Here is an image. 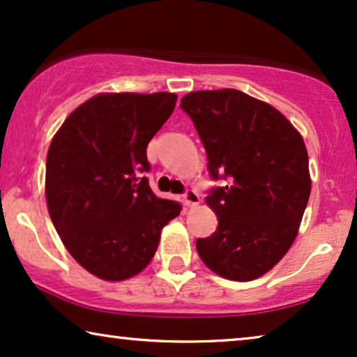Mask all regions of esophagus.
<instances>
[{
  "label": "esophagus",
  "mask_w": 357,
  "mask_h": 357,
  "mask_svg": "<svg viewBox=\"0 0 357 357\" xmlns=\"http://www.w3.org/2000/svg\"><path fill=\"white\" fill-rule=\"evenodd\" d=\"M183 201L188 207H196L199 206V202H201V197H199V194L194 191V189H189V191L183 194Z\"/></svg>",
  "instance_id": "34e87169"
}]
</instances>
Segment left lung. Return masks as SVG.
<instances>
[{
    "mask_svg": "<svg viewBox=\"0 0 357 357\" xmlns=\"http://www.w3.org/2000/svg\"><path fill=\"white\" fill-rule=\"evenodd\" d=\"M207 153V206L217 230L197 238L208 269L253 281L274 268L296 240L310 197L308 155L296 127L268 102L238 89L194 91L181 99Z\"/></svg>",
    "mask_w": 357,
    "mask_h": 357,
    "instance_id": "left-lung-1",
    "label": "left lung"
}]
</instances>
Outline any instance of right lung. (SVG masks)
<instances>
[{
	"label": "right lung",
	"instance_id": "right-lung-1",
	"mask_svg": "<svg viewBox=\"0 0 357 357\" xmlns=\"http://www.w3.org/2000/svg\"><path fill=\"white\" fill-rule=\"evenodd\" d=\"M173 93H104L76 107L47 153L45 197L56 234L104 281L139 274L181 204L156 197L142 173L146 146L176 106Z\"/></svg>",
	"mask_w": 357,
	"mask_h": 357
}]
</instances>
